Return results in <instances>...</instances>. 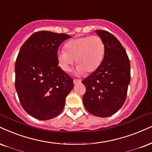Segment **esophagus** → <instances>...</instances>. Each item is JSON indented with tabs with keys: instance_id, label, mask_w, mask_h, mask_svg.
Returning <instances> with one entry per match:
<instances>
[{
	"instance_id": "obj_1",
	"label": "esophagus",
	"mask_w": 152,
	"mask_h": 152,
	"mask_svg": "<svg viewBox=\"0 0 152 152\" xmlns=\"http://www.w3.org/2000/svg\"><path fill=\"white\" fill-rule=\"evenodd\" d=\"M73 82H74L75 85H77V84H80L81 81H80V80H76V79H74L73 80Z\"/></svg>"
}]
</instances>
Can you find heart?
Returning <instances> with one entry per match:
<instances>
[{"instance_id": "b5f03b06", "label": "heart", "mask_w": 152, "mask_h": 152, "mask_svg": "<svg viewBox=\"0 0 152 152\" xmlns=\"http://www.w3.org/2000/svg\"><path fill=\"white\" fill-rule=\"evenodd\" d=\"M65 49L57 53L60 67L69 72L76 60L77 74L83 75L85 72H94L100 66L105 56L106 45L100 37H81L67 42Z\"/></svg>"}]
</instances>
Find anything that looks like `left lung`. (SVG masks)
<instances>
[{
	"mask_svg": "<svg viewBox=\"0 0 152 152\" xmlns=\"http://www.w3.org/2000/svg\"><path fill=\"white\" fill-rule=\"evenodd\" d=\"M106 45L98 69L82 81L86 87L83 104L87 111L98 117L113 115L123 106L130 82V60L125 48L113 34L96 30Z\"/></svg>",
	"mask_w": 152,
	"mask_h": 152,
	"instance_id": "1",
	"label": "left lung"
}]
</instances>
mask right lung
Returning a JSON list of instances; mask_svg holds the SVG:
<instances>
[{
  "label": "right lung",
  "instance_id": "obj_1",
  "mask_svg": "<svg viewBox=\"0 0 152 152\" xmlns=\"http://www.w3.org/2000/svg\"><path fill=\"white\" fill-rule=\"evenodd\" d=\"M71 36L48 31L34 33L15 62V89L22 108L38 120L58 115L72 90L73 80L58 66V49Z\"/></svg>",
  "mask_w": 152,
  "mask_h": 152
}]
</instances>
